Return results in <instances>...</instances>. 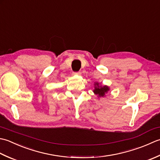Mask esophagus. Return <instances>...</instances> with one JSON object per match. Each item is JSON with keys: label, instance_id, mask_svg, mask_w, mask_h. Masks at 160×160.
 I'll use <instances>...</instances> for the list:
<instances>
[{"label": "esophagus", "instance_id": "34e87169", "mask_svg": "<svg viewBox=\"0 0 160 160\" xmlns=\"http://www.w3.org/2000/svg\"><path fill=\"white\" fill-rule=\"evenodd\" d=\"M81 72H74L73 74H75V75H81Z\"/></svg>", "mask_w": 160, "mask_h": 160}]
</instances>
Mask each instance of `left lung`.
Here are the masks:
<instances>
[{"instance_id": "left-lung-1", "label": "left lung", "mask_w": 160, "mask_h": 160, "mask_svg": "<svg viewBox=\"0 0 160 160\" xmlns=\"http://www.w3.org/2000/svg\"><path fill=\"white\" fill-rule=\"evenodd\" d=\"M95 88H94V92L96 94H98L99 97H103L105 95V93H106L109 90L108 87L106 86H99L98 83H95Z\"/></svg>"}]
</instances>
